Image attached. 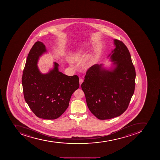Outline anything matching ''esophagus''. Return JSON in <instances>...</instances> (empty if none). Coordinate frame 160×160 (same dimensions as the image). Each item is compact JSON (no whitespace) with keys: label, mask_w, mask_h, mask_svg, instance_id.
<instances>
[{"label":"esophagus","mask_w":160,"mask_h":160,"mask_svg":"<svg viewBox=\"0 0 160 160\" xmlns=\"http://www.w3.org/2000/svg\"><path fill=\"white\" fill-rule=\"evenodd\" d=\"M83 80L82 79H81V78H80L79 79V83H80V85H81V84L82 83V82H83Z\"/></svg>","instance_id":"34e87169"}]
</instances>
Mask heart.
Segmentation results:
<instances>
[{
    "instance_id": "obj_1",
    "label": "heart",
    "mask_w": 160,
    "mask_h": 160,
    "mask_svg": "<svg viewBox=\"0 0 160 160\" xmlns=\"http://www.w3.org/2000/svg\"><path fill=\"white\" fill-rule=\"evenodd\" d=\"M81 54V52L80 51L78 52H75L72 56V59L74 60H77L79 59V58L80 57ZM88 62H85L83 64V67H87V66H88Z\"/></svg>"
}]
</instances>
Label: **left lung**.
<instances>
[{"label":"left lung","mask_w":160,"mask_h":160,"mask_svg":"<svg viewBox=\"0 0 160 160\" xmlns=\"http://www.w3.org/2000/svg\"><path fill=\"white\" fill-rule=\"evenodd\" d=\"M110 54L115 68L107 70L95 64L86 72L81 88L88 108L100 120L120 116L127 109L135 88L136 71L130 52L122 41L114 40Z\"/></svg>","instance_id":"8db88e82"}]
</instances>
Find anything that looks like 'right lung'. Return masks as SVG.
Wrapping results in <instances>:
<instances>
[{
  "mask_svg": "<svg viewBox=\"0 0 160 160\" xmlns=\"http://www.w3.org/2000/svg\"><path fill=\"white\" fill-rule=\"evenodd\" d=\"M46 52L42 42L34 44L27 57L22 84L25 101L34 114L42 119L54 120L68 108L72 95L79 87V79L77 75L69 76L59 72L56 62L48 73L41 74L37 62Z\"/></svg>",
  "mask_w": 160,
  "mask_h": 160,
  "instance_id": "add662e5",
  "label": "right lung"
}]
</instances>
